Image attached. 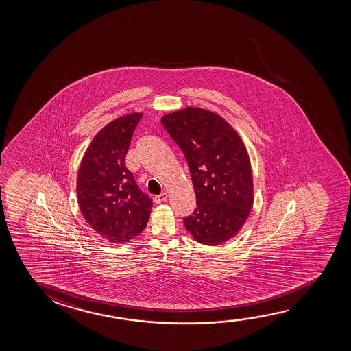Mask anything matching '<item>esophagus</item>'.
<instances>
[{"label":"esophagus","mask_w":351,"mask_h":351,"mask_svg":"<svg viewBox=\"0 0 351 351\" xmlns=\"http://www.w3.org/2000/svg\"><path fill=\"white\" fill-rule=\"evenodd\" d=\"M168 199V194L164 192L160 194V195H157V197H154V202L156 204H162V202H165Z\"/></svg>","instance_id":"esophagus-1"}]
</instances>
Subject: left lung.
<instances>
[{
    "label": "left lung",
    "instance_id": "obj_1",
    "mask_svg": "<svg viewBox=\"0 0 351 351\" xmlns=\"http://www.w3.org/2000/svg\"><path fill=\"white\" fill-rule=\"evenodd\" d=\"M187 159L197 208L183 218L193 239L218 245L243 226L254 202L253 176L240 135L221 116L188 106L160 119Z\"/></svg>",
    "mask_w": 351,
    "mask_h": 351
}]
</instances>
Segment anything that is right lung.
<instances>
[{
	"mask_svg": "<svg viewBox=\"0 0 351 351\" xmlns=\"http://www.w3.org/2000/svg\"><path fill=\"white\" fill-rule=\"evenodd\" d=\"M143 112L121 116L92 139L77 173V194L85 221L112 243L139 235L149 221L152 200L125 168L130 139Z\"/></svg>",
	"mask_w": 351,
	"mask_h": 351,
	"instance_id": "obj_1",
	"label": "right lung"
}]
</instances>
